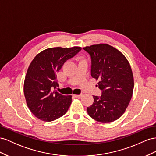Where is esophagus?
<instances>
[{
	"mask_svg": "<svg viewBox=\"0 0 156 156\" xmlns=\"http://www.w3.org/2000/svg\"><path fill=\"white\" fill-rule=\"evenodd\" d=\"M74 97H76V98H80L82 95V94H80V95H74Z\"/></svg>",
	"mask_w": 156,
	"mask_h": 156,
	"instance_id": "obj_1",
	"label": "esophagus"
}]
</instances>
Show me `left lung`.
I'll return each instance as SVG.
<instances>
[{"label":"left lung","instance_id":"left-lung-1","mask_svg":"<svg viewBox=\"0 0 156 156\" xmlns=\"http://www.w3.org/2000/svg\"><path fill=\"white\" fill-rule=\"evenodd\" d=\"M91 56V74L102 91L87 108L89 115L101 123H110L125 112L133 95L134 79L129 61L122 53L107 44L83 48Z\"/></svg>","mask_w":156,"mask_h":156}]
</instances>
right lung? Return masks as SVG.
Here are the masks:
<instances>
[{
  "label": "right lung",
  "instance_id": "1",
  "mask_svg": "<svg viewBox=\"0 0 156 156\" xmlns=\"http://www.w3.org/2000/svg\"><path fill=\"white\" fill-rule=\"evenodd\" d=\"M80 47L48 48L35 56L27 72L23 91L29 110L37 118L51 122L63 115L72 103V95L56 91L57 74L65 62L81 50Z\"/></svg>",
  "mask_w": 156,
  "mask_h": 156
}]
</instances>
